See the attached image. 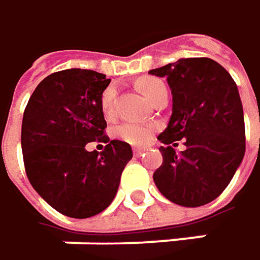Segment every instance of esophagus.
Returning <instances> with one entry per match:
<instances>
[{
  "instance_id": "1",
  "label": "esophagus",
  "mask_w": 260,
  "mask_h": 260,
  "mask_svg": "<svg viewBox=\"0 0 260 260\" xmlns=\"http://www.w3.org/2000/svg\"><path fill=\"white\" fill-rule=\"evenodd\" d=\"M146 152V149H143V147H134V154L135 156H140L141 153H144Z\"/></svg>"
}]
</instances>
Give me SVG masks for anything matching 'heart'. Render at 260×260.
Segmentation results:
<instances>
[{
    "instance_id": "heart-1",
    "label": "heart",
    "mask_w": 260,
    "mask_h": 260,
    "mask_svg": "<svg viewBox=\"0 0 260 260\" xmlns=\"http://www.w3.org/2000/svg\"><path fill=\"white\" fill-rule=\"evenodd\" d=\"M138 87L140 90L143 92V95L152 101L153 96L165 87V84L160 82L159 79H154V77H143L140 82H138ZM114 103H116V89L114 87H108L103 92V96H101V107H103V111L106 116H111L113 111H114ZM156 129V126L152 123H137V122H126V123H122L119 125L116 129H114V135L125 141V143H129L134 146H144L147 144L152 137H153V132Z\"/></svg>"
}]
</instances>
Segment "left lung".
I'll return each instance as SVG.
<instances>
[{
	"label": "left lung",
	"instance_id": "left-lung-1",
	"mask_svg": "<svg viewBox=\"0 0 260 260\" xmlns=\"http://www.w3.org/2000/svg\"><path fill=\"white\" fill-rule=\"evenodd\" d=\"M167 77L173 114L159 134L162 165L153 180L159 192L181 207L214 201L229 184L246 152L244 113L238 87L220 63L210 58H183L150 70ZM186 138L177 155L169 146Z\"/></svg>",
	"mask_w": 260,
	"mask_h": 260
}]
</instances>
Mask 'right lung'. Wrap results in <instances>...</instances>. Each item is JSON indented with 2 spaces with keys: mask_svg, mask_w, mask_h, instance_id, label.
Listing matches in <instances>:
<instances>
[{
  "mask_svg": "<svg viewBox=\"0 0 260 260\" xmlns=\"http://www.w3.org/2000/svg\"><path fill=\"white\" fill-rule=\"evenodd\" d=\"M106 74L70 68L47 76L31 95L22 120V153L36 192L56 211L86 219L114 200L120 176L132 159L128 143L104 135L101 96ZM103 141L104 152L85 144Z\"/></svg>",
  "mask_w": 260,
  "mask_h": 260,
  "instance_id": "obj_1",
  "label": "right lung"
}]
</instances>
